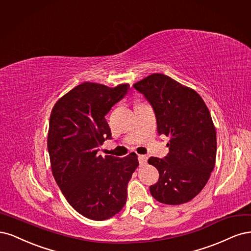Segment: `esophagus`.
<instances>
[{
  "label": "esophagus",
  "mask_w": 251,
  "mask_h": 251,
  "mask_svg": "<svg viewBox=\"0 0 251 251\" xmlns=\"http://www.w3.org/2000/svg\"><path fill=\"white\" fill-rule=\"evenodd\" d=\"M139 163L140 166H145L147 164V156L146 155H139Z\"/></svg>",
  "instance_id": "1"
}]
</instances>
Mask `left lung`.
<instances>
[{"mask_svg": "<svg viewBox=\"0 0 251 251\" xmlns=\"http://www.w3.org/2000/svg\"><path fill=\"white\" fill-rule=\"evenodd\" d=\"M155 112L158 134L170 137L168 155L150 157L159 173L150 193L160 203L178 205L196 197L215 167L217 139L204 101L191 87L164 74H151L133 84Z\"/></svg>", "mask_w": 251, "mask_h": 251, "instance_id": "obj_1", "label": "left lung"}]
</instances>
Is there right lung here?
<instances>
[{
  "label": "right lung",
  "instance_id": "1",
  "mask_svg": "<svg viewBox=\"0 0 251 251\" xmlns=\"http://www.w3.org/2000/svg\"><path fill=\"white\" fill-rule=\"evenodd\" d=\"M129 87L83 82L51 111L48 151L53 176L70 205L88 219L106 220L124 207L127 184L139 166L134 152L122 158L97 154L111 137L105 115Z\"/></svg>",
  "mask_w": 251,
  "mask_h": 251
}]
</instances>
